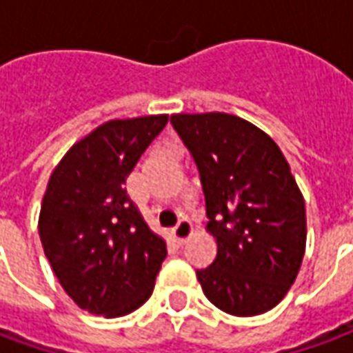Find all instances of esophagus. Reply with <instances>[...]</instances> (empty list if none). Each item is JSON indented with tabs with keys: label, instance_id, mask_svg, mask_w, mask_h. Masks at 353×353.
I'll return each instance as SVG.
<instances>
[{
	"label": "esophagus",
	"instance_id": "obj_1",
	"mask_svg": "<svg viewBox=\"0 0 353 353\" xmlns=\"http://www.w3.org/2000/svg\"><path fill=\"white\" fill-rule=\"evenodd\" d=\"M172 234L176 238L177 244H185V240L192 234V225L187 219H181V221L177 223L174 230H172Z\"/></svg>",
	"mask_w": 353,
	"mask_h": 353
}]
</instances>
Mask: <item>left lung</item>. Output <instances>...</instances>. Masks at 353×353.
<instances>
[{
  "instance_id": "obj_1",
  "label": "left lung",
  "mask_w": 353,
  "mask_h": 353,
  "mask_svg": "<svg viewBox=\"0 0 353 353\" xmlns=\"http://www.w3.org/2000/svg\"><path fill=\"white\" fill-rule=\"evenodd\" d=\"M206 196L217 257L196 270L208 301L230 316H259L288 295L306 250L303 192L266 132L229 113H176Z\"/></svg>"
}]
</instances>
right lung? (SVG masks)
Returning a JSON list of instances; mask_svg holds the SVG:
<instances>
[{
  "label": "right lung",
  "mask_w": 353,
  "mask_h": 353,
  "mask_svg": "<svg viewBox=\"0 0 353 353\" xmlns=\"http://www.w3.org/2000/svg\"><path fill=\"white\" fill-rule=\"evenodd\" d=\"M168 115L113 119L70 147L50 174L39 238L52 272L81 310L121 318L151 296L166 240L124 189Z\"/></svg>",
  "instance_id": "obj_1"
}]
</instances>
